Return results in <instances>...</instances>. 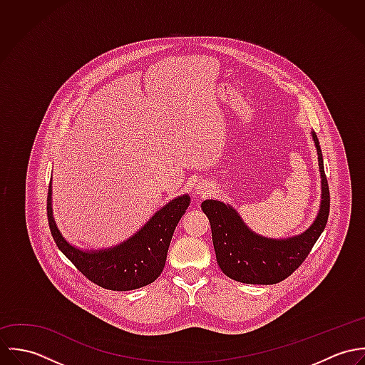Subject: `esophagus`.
Listing matches in <instances>:
<instances>
[{"label": "esophagus", "instance_id": "obj_1", "mask_svg": "<svg viewBox=\"0 0 365 365\" xmlns=\"http://www.w3.org/2000/svg\"><path fill=\"white\" fill-rule=\"evenodd\" d=\"M212 190H213V185L209 181H201L195 187V192L200 195H208L209 192H212Z\"/></svg>", "mask_w": 365, "mask_h": 365}]
</instances>
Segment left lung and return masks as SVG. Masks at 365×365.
Masks as SVG:
<instances>
[{
    "instance_id": "8db88e82",
    "label": "left lung",
    "mask_w": 365,
    "mask_h": 365,
    "mask_svg": "<svg viewBox=\"0 0 365 365\" xmlns=\"http://www.w3.org/2000/svg\"><path fill=\"white\" fill-rule=\"evenodd\" d=\"M313 140L322 175V205L316 220L305 233L287 240L264 239L247 229L236 210L223 202L213 200L202 202L201 208L210 223L216 261L229 278L245 284H277L289 277L311 253L327 223L330 210L329 184L314 132Z\"/></svg>"
}]
</instances>
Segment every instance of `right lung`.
<instances>
[{
    "label": "right lung",
    "mask_w": 365,
    "mask_h": 365,
    "mask_svg": "<svg viewBox=\"0 0 365 365\" xmlns=\"http://www.w3.org/2000/svg\"><path fill=\"white\" fill-rule=\"evenodd\" d=\"M52 188L48 191V222L61 253L91 282L110 291H130L152 284L161 274L177 223L190 205V197L173 200L149 223L125 243L97 253L70 246L60 235L52 216Z\"/></svg>",
    "instance_id": "obj_1"
}]
</instances>
